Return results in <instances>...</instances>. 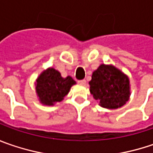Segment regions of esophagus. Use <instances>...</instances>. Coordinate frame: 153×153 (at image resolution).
Segmentation results:
<instances>
[{"mask_svg":"<svg viewBox=\"0 0 153 153\" xmlns=\"http://www.w3.org/2000/svg\"><path fill=\"white\" fill-rule=\"evenodd\" d=\"M78 83L80 84V85H85L86 81H85V79H80V80H79V81H78Z\"/></svg>","mask_w":153,"mask_h":153,"instance_id":"obj_1","label":"esophagus"}]
</instances>
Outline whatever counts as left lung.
I'll return each mask as SVG.
<instances>
[{
    "label": "left lung",
    "instance_id": "obj_1",
    "mask_svg": "<svg viewBox=\"0 0 153 153\" xmlns=\"http://www.w3.org/2000/svg\"><path fill=\"white\" fill-rule=\"evenodd\" d=\"M89 84L91 93L103 108H120L129 98V79L114 66L100 65Z\"/></svg>",
    "mask_w": 153,
    "mask_h": 153
}]
</instances>
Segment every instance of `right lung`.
<instances>
[{
  "label": "right lung",
  "mask_w": 153,
  "mask_h": 153,
  "mask_svg": "<svg viewBox=\"0 0 153 153\" xmlns=\"http://www.w3.org/2000/svg\"><path fill=\"white\" fill-rule=\"evenodd\" d=\"M75 81L68 76L62 78L61 74L54 68H49L43 72L37 79L36 91L41 103L53 105L60 102L66 96Z\"/></svg>",
  "instance_id": "obj_1"
}]
</instances>
